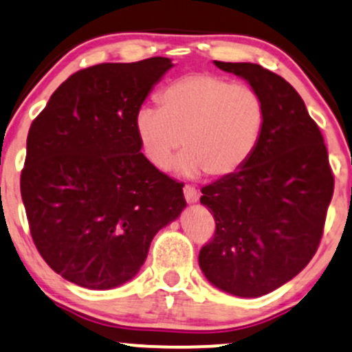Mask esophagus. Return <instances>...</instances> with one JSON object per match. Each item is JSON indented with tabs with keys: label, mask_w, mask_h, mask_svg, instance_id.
<instances>
[{
	"label": "esophagus",
	"mask_w": 352,
	"mask_h": 352,
	"mask_svg": "<svg viewBox=\"0 0 352 352\" xmlns=\"http://www.w3.org/2000/svg\"><path fill=\"white\" fill-rule=\"evenodd\" d=\"M184 197L188 202H197L199 199V191L191 184H186L184 186Z\"/></svg>",
	"instance_id": "esophagus-1"
}]
</instances>
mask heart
I'll use <instances>...</instances> for the list:
<instances>
[{"label": "heart", "mask_w": 352, "mask_h": 352, "mask_svg": "<svg viewBox=\"0 0 352 352\" xmlns=\"http://www.w3.org/2000/svg\"><path fill=\"white\" fill-rule=\"evenodd\" d=\"M158 107H142L135 126L153 166L166 169L175 156L186 176L226 177L249 163L265 130L263 97L249 84L209 72L189 74L160 94Z\"/></svg>", "instance_id": "b5f03b06"}]
</instances>
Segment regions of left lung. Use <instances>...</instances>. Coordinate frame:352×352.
<instances>
[{"label": "left lung", "mask_w": 352, "mask_h": 352, "mask_svg": "<svg viewBox=\"0 0 352 352\" xmlns=\"http://www.w3.org/2000/svg\"><path fill=\"white\" fill-rule=\"evenodd\" d=\"M214 64L258 90L267 120L249 163L201 189L216 230L199 267L221 290L254 298L298 275L316 254L334 176L320 128L283 77L250 62Z\"/></svg>", "instance_id": "8db88e82"}]
</instances>
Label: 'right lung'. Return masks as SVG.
<instances>
[{
    "label": "right lung",
    "mask_w": 352,
    "mask_h": 352,
    "mask_svg": "<svg viewBox=\"0 0 352 352\" xmlns=\"http://www.w3.org/2000/svg\"><path fill=\"white\" fill-rule=\"evenodd\" d=\"M168 57L72 74L32 120L21 197L37 252L56 274L109 290L138 274L156 232L186 208L183 183L142 153L135 118Z\"/></svg>",
    "instance_id": "right-lung-1"
}]
</instances>
